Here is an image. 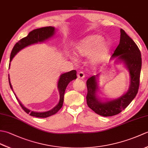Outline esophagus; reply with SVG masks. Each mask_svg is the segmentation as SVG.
I'll use <instances>...</instances> for the list:
<instances>
[{
	"label": "esophagus",
	"instance_id": "obj_1",
	"mask_svg": "<svg viewBox=\"0 0 148 148\" xmlns=\"http://www.w3.org/2000/svg\"><path fill=\"white\" fill-rule=\"evenodd\" d=\"M84 73H83V72H78V74H77V78L78 79H83V78L84 77Z\"/></svg>",
	"mask_w": 148,
	"mask_h": 148
}]
</instances>
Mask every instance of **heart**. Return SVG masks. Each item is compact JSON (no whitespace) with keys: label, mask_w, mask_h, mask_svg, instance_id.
Returning <instances> with one entry per match:
<instances>
[{"label":"heart","mask_w":148,"mask_h":148,"mask_svg":"<svg viewBox=\"0 0 148 148\" xmlns=\"http://www.w3.org/2000/svg\"><path fill=\"white\" fill-rule=\"evenodd\" d=\"M77 55L86 57L90 55L89 62L92 65H99L103 61L110 50L109 42L103 40V37L98 34L91 35L78 41L75 46ZM76 61L77 58L74 57Z\"/></svg>","instance_id":"b5f03b06"}]
</instances>
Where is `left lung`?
I'll return each mask as SVG.
<instances>
[{"mask_svg":"<svg viewBox=\"0 0 148 148\" xmlns=\"http://www.w3.org/2000/svg\"><path fill=\"white\" fill-rule=\"evenodd\" d=\"M120 32L119 44L112 58H116V63L124 64L129 71L130 81L127 92L118 99L103 101L97 95L99 90L97 79L99 74L88 78L86 81L88 106L97 114L106 117L118 114L126 108L136 97L139 86L142 66L140 51L136 44L123 30L121 29Z\"/></svg>","mask_w":148,"mask_h":148,"instance_id":"8db88e82","label":"left lung"}]
</instances>
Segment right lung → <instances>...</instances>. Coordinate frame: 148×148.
<instances>
[{
  "mask_svg": "<svg viewBox=\"0 0 148 148\" xmlns=\"http://www.w3.org/2000/svg\"><path fill=\"white\" fill-rule=\"evenodd\" d=\"M55 27H42L40 28V29H35L29 34L27 37H24V38L21 39V40H19L18 42L14 45V46L12 48V50L10 56V61H9V69L10 67V64L11 62L12 61V58L14 57V56L17 54V53L23 49L27 46H29L30 45H34V44L36 43H40L45 42V40L49 39L51 38L53 36L55 35ZM76 71L72 70L70 72H66V73L62 74L60 76V78L58 81V84L57 87L60 93V100L58 103V104L56 105L55 108H53L52 109L49 110V111H46V112H35L30 111V109H27L25 108L18 99L16 97V98L18 100V101L20 103V106L21 108L23 109L25 111L27 114H29V115L34 116V117H37V118H47L49 117V116H51L53 114H56L60 109L62 108L63 106V103H64V94H65V91L66 88H67L68 84L77 78L76 76ZM9 85L11 90L13 92V89H12V85L10 82V79H9ZM14 93V92H13ZM15 95V93H14ZM16 96V95H15Z\"/></svg>",
  "mask_w": 148,
  "mask_h": 148,
  "instance_id": "1",
  "label": "right lung"
}]
</instances>
